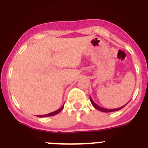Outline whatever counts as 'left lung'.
<instances>
[{"label": "left lung", "mask_w": 148, "mask_h": 148, "mask_svg": "<svg viewBox=\"0 0 148 148\" xmlns=\"http://www.w3.org/2000/svg\"><path fill=\"white\" fill-rule=\"evenodd\" d=\"M90 102H91V103H92V105L95 107L96 109H97L98 110H100V111H101V112H113V111H117V110H121V109H122V108H124V106H126V104L124 106H123V107H121V108H116V109H107V108H101V107H100V106H98L96 103H95V101H93L92 98L90 97Z\"/></svg>", "instance_id": "left-lung-1"}]
</instances>
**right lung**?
<instances>
[{
	"label": "right lung",
	"instance_id": "1",
	"mask_svg": "<svg viewBox=\"0 0 148 148\" xmlns=\"http://www.w3.org/2000/svg\"><path fill=\"white\" fill-rule=\"evenodd\" d=\"M63 108H64V105L60 108V109H58V110H55V111H53V112L49 113V114H45V115H39L38 117H51V116H53V115H56L58 114V113H60L61 110H63Z\"/></svg>",
	"mask_w": 148,
	"mask_h": 148
}]
</instances>
